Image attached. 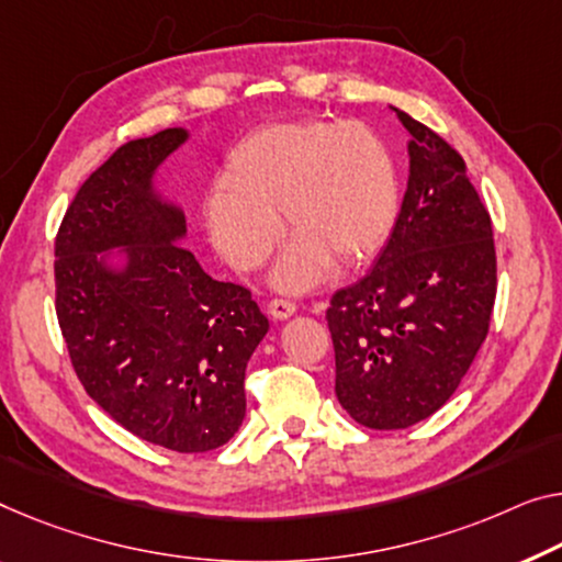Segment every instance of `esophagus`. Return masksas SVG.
Segmentation results:
<instances>
[{
    "label": "esophagus",
    "instance_id": "34e87169",
    "mask_svg": "<svg viewBox=\"0 0 562 562\" xmlns=\"http://www.w3.org/2000/svg\"><path fill=\"white\" fill-rule=\"evenodd\" d=\"M297 305L290 303V300H272L270 305H267V313H270L274 321H288V317L295 315Z\"/></svg>",
    "mask_w": 562,
    "mask_h": 562
}]
</instances>
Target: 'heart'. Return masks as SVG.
I'll return each instance as SVG.
<instances>
[{"label": "heart", "instance_id": "1", "mask_svg": "<svg viewBox=\"0 0 562 562\" xmlns=\"http://www.w3.org/2000/svg\"><path fill=\"white\" fill-rule=\"evenodd\" d=\"M224 187L204 199L209 241L232 267L262 265L295 234L270 274L278 292L313 290L333 262L356 267L381 252L398 216L401 181L389 146L363 125L280 123L229 150Z\"/></svg>", "mask_w": 562, "mask_h": 562}]
</instances>
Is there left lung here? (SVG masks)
<instances>
[{
  "label": "left lung",
  "mask_w": 562,
  "mask_h": 562,
  "mask_svg": "<svg viewBox=\"0 0 562 562\" xmlns=\"http://www.w3.org/2000/svg\"><path fill=\"white\" fill-rule=\"evenodd\" d=\"M408 131V183L373 270L333 295L335 396L368 429H408L447 404L490 330L492 222L462 156L424 123Z\"/></svg>",
  "instance_id": "1"
}]
</instances>
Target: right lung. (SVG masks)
Listing matches in <instances>:
<instances>
[{"label": "right lung", "instance_id": "1", "mask_svg": "<svg viewBox=\"0 0 562 562\" xmlns=\"http://www.w3.org/2000/svg\"><path fill=\"white\" fill-rule=\"evenodd\" d=\"M187 128L128 140L82 183L55 239L57 321L88 396L123 429L181 454L245 422V371L270 330L249 290L201 270L158 169Z\"/></svg>", "mask_w": 562, "mask_h": 562}]
</instances>
